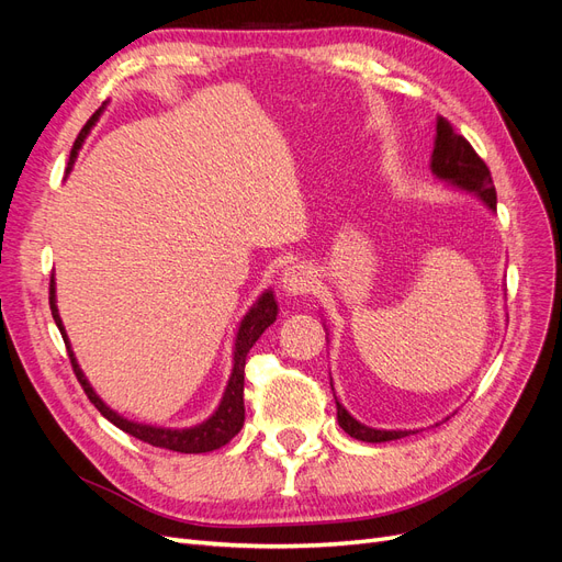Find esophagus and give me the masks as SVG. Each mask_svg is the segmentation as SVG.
I'll return each mask as SVG.
<instances>
[{
	"label": "esophagus",
	"mask_w": 562,
	"mask_h": 562,
	"mask_svg": "<svg viewBox=\"0 0 562 562\" xmlns=\"http://www.w3.org/2000/svg\"><path fill=\"white\" fill-rule=\"evenodd\" d=\"M281 288L288 295H307L314 288V271L307 265H293L283 271Z\"/></svg>",
	"instance_id": "34e87169"
}]
</instances>
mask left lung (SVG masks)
<instances>
[{
	"instance_id": "8db88e82",
	"label": "left lung",
	"mask_w": 562,
	"mask_h": 562,
	"mask_svg": "<svg viewBox=\"0 0 562 562\" xmlns=\"http://www.w3.org/2000/svg\"><path fill=\"white\" fill-rule=\"evenodd\" d=\"M431 171L438 180H446L459 187V190H467L475 196H481L490 211L497 209V192H495V184H492L490 168L479 155H475V149L471 147V143L464 138V135H459L452 128V124L446 116H438L436 122ZM335 403H337L339 427H342L351 438L363 440V443H386V440H396V438L415 434V431H386V429L366 427V424H361L359 419H353L337 398Z\"/></svg>"
}]
</instances>
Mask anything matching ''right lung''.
<instances>
[{
  "instance_id": "add662e5",
  "label": "right lung",
  "mask_w": 562,
  "mask_h": 562,
  "mask_svg": "<svg viewBox=\"0 0 562 562\" xmlns=\"http://www.w3.org/2000/svg\"><path fill=\"white\" fill-rule=\"evenodd\" d=\"M103 108H100L89 119L87 126H83L81 133L77 135V140H75L72 151H70V164H67V171H70V168H72L83 138H87L89 131L98 122V114L103 112ZM48 304H50V314H54L56 326H58V330H60V335L65 339V347H67V353H70V363H72V370H75V375H77L81 389L87 391V396L98 407V413L103 415L105 419H110L114 427L126 431L133 438L143 440V443H149V446H155V448H166V450H173V452H184V454L211 452V450L223 448V446L229 443V440L236 434L241 431L244 415H246V407H244V368H246V356H248L250 347L258 342V337L271 326V323L277 321V314H279L277 300H274V293H271V291H267V293H262L258 297V302H255L252 307H250V312L244 316L241 326H239V333H236L232 378L227 382L225 396H223V401H220L217 411L206 422H201V424H196V427H190V429H161V427H149V424L131 422V419H124L122 415H116L112 407H108L103 401H100V396L95 394L93 386L89 384V380L83 378V372H81V368H79V363L75 359V351L70 347V339H67V335H65L63 321H60V314H58V307H56V283H54V277H50V288H48Z\"/></svg>"
}]
</instances>
